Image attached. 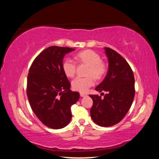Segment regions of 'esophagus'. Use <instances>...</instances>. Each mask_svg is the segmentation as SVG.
<instances>
[{"mask_svg": "<svg viewBox=\"0 0 159 159\" xmlns=\"http://www.w3.org/2000/svg\"><path fill=\"white\" fill-rule=\"evenodd\" d=\"M80 97H85V96H87V94H85V93H80Z\"/></svg>", "mask_w": 159, "mask_h": 159, "instance_id": "obj_1", "label": "esophagus"}]
</instances>
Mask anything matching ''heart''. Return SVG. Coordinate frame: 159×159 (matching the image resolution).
Masks as SVG:
<instances>
[{"label":"heart","mask_w":159,"mask_h":159,"mask_svg":"<svg viewBox=\"0 0 159 159\" xmlns=\"http://www.w3.org/2000/svg\"><path fill=\"white\" fill-rule=\"evenodd\" d=\"M75 60L80 64H85L89 66L87 75L91 76L77 77L71 83L72 88L74 90L85 93L95 83L92 76L97 80H99L104 76L107 71V65L102 61L99 54L91 50H86L78 52L75 55ZM62 69L67 77H74L76 70V61L71 58H66L62 62Z\"/></svg>","instance_id":"obj_1"}]
</instances>
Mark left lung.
I'll use <instances>...</instances> for the list:
<instances>
[{"instance_id":"left-lung-1","label":"left lung","mask_w":159,"mask_h":159,"mask_svg":"<svg viewBox=\"0 0 159 159\" xmlns=\"http://www.w3.org/2000/svg\"><path fill=\"white\" fill-rule=\"evenodd\" d=\"M109 61L106 77L95 90L101 95H90L93 104L90 116L94 122L103 127L119 123L130 109L134 93V78L131 67L120 54L109 48H104Z\"/></svg>"}]
</instances>
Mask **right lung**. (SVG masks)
<instances>
[{"label": "right lung", "instance_id": "add662e5", "mask_svg": "<svg viewBox=\"0 0 159 159\" xmlns=\"http://www.w3.org/2000/svg\"><path fill=\"white\" fill-rule=\"evenodd\" d=\"M74 48L50 46L35 58L29 69L26 93L31 107L47 127L60 129L71 119V107L80 94L70 90L71 84L62 69L64 55Z\"/></svg>", "mask_w": 159, "mask_h": 159}]
</instances>
